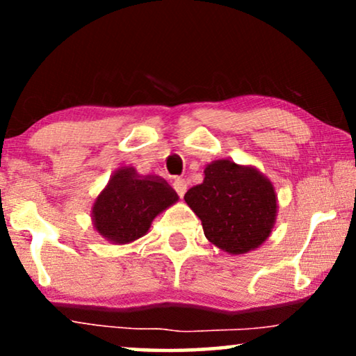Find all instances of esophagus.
Here are the masks:
<instances>
[{"label":"esophagus","instance_id":"34e87169","mask_svg":"<svg viewBox=\"0 0 356 356\" xmlns=\"http://www.w3.org/2000/svg\"><path fill=\"white\" fill-rule=\"evenodd\" d=\"M186 181H184V179H181V178H177L173 181V189L175 191H177V194L179 197H183L184 196V193H186Z\"/></svg>","mask_w":356,"mask_h":356}]
</instances>
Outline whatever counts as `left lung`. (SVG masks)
<instances>
[{"label": "left lung", "mask_w": 356, "mask_h": 356, "mask_svg": "<svg viewBox=\"0 0 356 356\" xmlns=\"http://www.w3.org/2000/svg\"><path fill=\"white\" fill-rule=\"evenodd\" d=\"M204 235L228 254H246L270 236L279 201L274 184L252 165L230 159L204 168V181L184 194Z\"/></svg>", "instance_id": "obj_1"}]
</instances>
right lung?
Here are the masks:
<instances>
[{"label": "right lung", "instance_id": "1", "mask_svg": "<svg viewBox=\"0 0 356 356\" xmlns=\"http://www.w3.org/2000/svg\"><path fill=\"white\" fill-rule=\"evenodd\" d=\"M178 199L163 178L139 175L134 167H121L92 204V223L106 241L128 245L144 236L154 218Z\"/></svg>", "mask_w": 356, "mask_h": 356}]
</instances>
